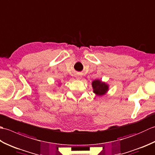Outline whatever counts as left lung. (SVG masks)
Segmentation results:
<instances>
[{
	"label": "left lung",
	"mask_w": 155,
	"mask_h": 155,
	"mask_svg": "<svg viewBox=\"0 0 155 155\" xmlns=\"http://www.w3.org/2000/svg\"><path fill=\"white\" fill-rule=\"evenodd\" d=\"M93 88V92L98 96H102L107 93L108 89V86L100 80H95L92 83Z\"/></svg>",
	"instance_id": "1"
}]
</instances>
